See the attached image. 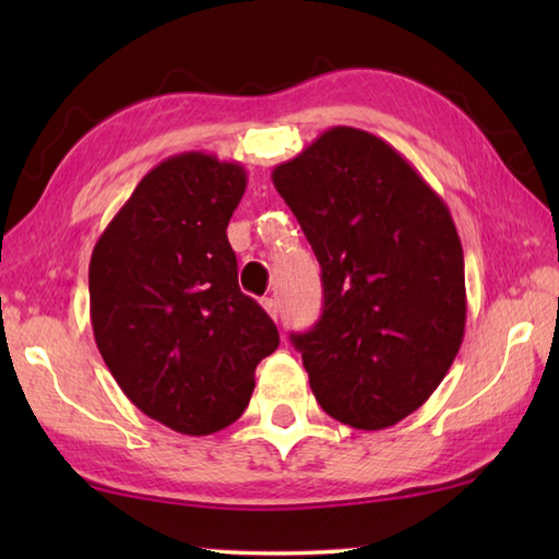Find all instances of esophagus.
<instances>
[{"label": "esophagus", "mask_w": 559, "mask_h": 559, "mask_svg": "<svg viewBox=\"0 0 559 559\" xmlns=\"http://www.w3.org/2000/svg\"><path fill=\"white\" fill-rule=\"evenodd\" d=\"M261 306H263V310H266V313H269L273 320L278 318V302H276V298H263Z\"/></svg>", "instance_id": "obj_1"}]
</instances>
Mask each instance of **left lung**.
Here are the masks:
<instances>
[{
  "label": "left lung",
  "instance_id": "8db88e82",
  "mask_svg": "<svg viewBox=\"0 0 559 559\" xmlns=\"http://www.w3.org/2000/svg\"><path fill=\"white\" fill-rule=\"evenodd\" d=\"M271 177L323 271L320 320L290 335L310 390L349 427H394L437 390L466 328L449 206L392 145L345 126Z\"/></svg>",
  "mask_w": 559,
  "mask_h": 559
}]
</instances>
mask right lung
Here are the masks:
<instances>
[{
  "mask_svg": "<svg viewBox=\"0 0 559 559\" xmlns=\"http://www.w3.org/2000/svg\"><path fill=\"white\" fill-rule=\"evenodd\" d=\"M246 169L214 155L167 157L140 179L93 249L96 345L128 400L165 427L206 437L249 406L278 330L236 281L226 226Z\"/></svg>",
  "mask_w": 559,
  "mask_h": 559,
  "instance_id": "right-lung-1",
  "label": "right lung"
}]
</instances>
